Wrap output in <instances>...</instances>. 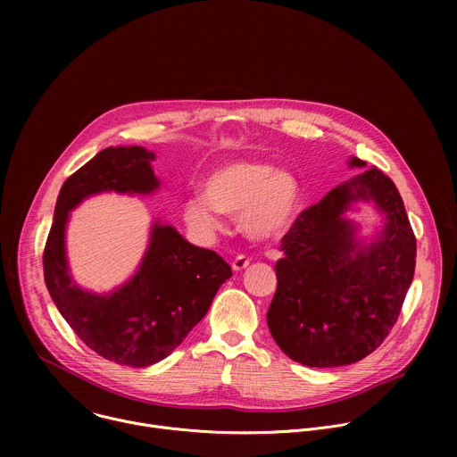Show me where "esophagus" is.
Here are the masks:
<instances>
[{
	"label": "esophagus",
	"instance_id": "obj_1",
	"mask_svg": "<svg viewBox=\"0 0 457 457\" xmlns=\"http://www.w3.org/2000/svg\"><path fill=\"white\" fill-rule=\"evenodd\" d=\"M247 266H249V258H247L245 254H237V256L233 258V262H231L233 271H242V270H245Z\"/></svg>",
	"mask_w": 457,
	"mask_h": 457
}]
</instances>
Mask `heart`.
<instances>
[{
  "instance_id": "obj_1",
  "label": "heart",
  "mask_w": 457,
  "mask_h": 457,
  "mask_svg": "<svg viewBox=\"0 0 457 457\" xmlns=\"http://www.w3.org/2000/svg\"><path fill=\"white\" fill-rule=\"evenodd\" d=\"M204 195H193L182 206L191 229L210 235L222 226L220 213L238 215V226L251 240L266 242L291 226L300 186L293 173L260 161H229L204 179Z\"/></svg>"
}]
</instances>
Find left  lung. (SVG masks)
<instances>
[{"instance_id": "obj_1", "label": "left lung", "mask_w": 457, "mask_h": 457, "mask_svg": "<svg viewBox=\"0 0 457 457\" xmlns=\"http://www.w3.org/2000/svg\"><path fill=\"white\" fill-rule=\"evenodd\" d=\"M351 168L365 161L351 157ZM370 200L386 217L369 246L343 217ZM268 311L278 347L307 367H340L376 351L400 316L416 268V237L395 182L378 168L337 186L303 210L282 238Z\"/></svg>"}]
</instances>
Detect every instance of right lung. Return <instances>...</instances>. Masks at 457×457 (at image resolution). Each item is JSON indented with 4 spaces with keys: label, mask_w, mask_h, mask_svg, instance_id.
Listing matches in <instances>:
<instances>
[{
    "label": "right lung",
    "mask_w": 457,
    "mask_h": 457,
    "mask_svg": "<svg viewBox=\"0 0 457 457\" xmlns=\"http://www.w3.org/2000/svg\"><path fill=\"white\" fill-rule=\"evenodd\" d=\"M155 155L141 146H110L72 173L57 195L43 253L46 289L74 333L99 356L148 367L177 349L208 312L231 268L215 251L189 244L155 222L137 273L108 295L78 287L69 273L64 228L69 213L103 191L148 195L159 187Z\"/></svg>",
    "instance_id": "obj_1"
}]
</instances>
